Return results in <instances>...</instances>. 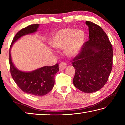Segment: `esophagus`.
Segmentation results:
<instances>
[{"label":"esophagus","mask_w":125,"mask_h":125,"mask_svg":"<svg viewBox=\"0 0 125 125\" xmlns=\"http://www.w3.org/2000/svg\"><path fill=\"white\" fill-rule=\"evenodd\" d=\"M67 64L66 63H61L60 64H59V69H60V71H63L65 69V68L67 67Z\"/></svg>","instance_id":"34e87169"}]
</instances>
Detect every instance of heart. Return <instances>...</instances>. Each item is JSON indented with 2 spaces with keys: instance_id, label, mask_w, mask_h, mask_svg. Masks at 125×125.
Here are the masks:
<instances>
[{
  "instance_id": "1",
  "label": "heart",
  "mask_w": 125,
  "mask_h": 125,
  "mask_svg": "<svg viewBox=\"0 0 125 125\" xmlns=\"http://www.w3.org/2000/svg\"><path fill=\"white\" fill-rule=\"evenodd\" d=\"M84 40V32L81 30L65 28L55 33L50 43L56 49H64L65 55L68 57L74 58L81 51Z\"/></svg>"
}]
</instances>
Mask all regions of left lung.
I'll return each mask as SVG.
<instances>
[{
	"label": "left lung",
	"instance_id": "8db88e82",
	"mask_svg": "<svg viewBox=\"0 0 125 125\" xmlns=\"http://www.w3.org/2000/svg\"><path fill=\"white\" fill-rule=\"evenodd\" d=\"M89 27V40L80 52L71 61L75 68L73 84L86 93L95 92L106 83L113 66L112 45L101 27L86 21Z\"/></svg>",
	"mask_w": 125,
	"mask_h": 125
}]
</instances>
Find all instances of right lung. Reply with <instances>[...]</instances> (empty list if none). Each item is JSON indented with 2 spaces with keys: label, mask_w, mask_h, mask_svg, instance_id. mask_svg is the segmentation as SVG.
Wrapping results in <instances>:
<instances>
[{
  "label": "right lung",
  "mask_w": 125,
  "mask_h": 125,
  "mask_svg": "<svg viewBox=\"0 0 125 125\" xmlns=\"http://www.w3.org/2000/svg\"><path fill=\"white\" fill-rule=\"evenodd\" d=\"M39 25H30L16 33L10 47L9 61L11 76L19 88L29 94L42 96L53 88L55 75L59 71L58 64L43 67L30 72H24L16 68L12 62L11 56V48L15 42L24 36L37 32Z\"/></svg>",
  "instance_id": "1"
}]
</instances>
